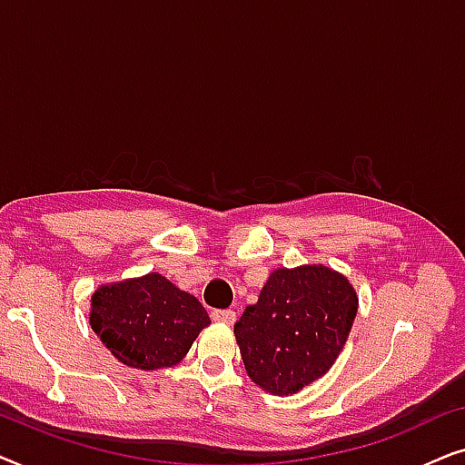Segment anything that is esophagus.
<instances>
[{
    "label": "esophagus",
    "instance_id": "34e87169",
    "mask_svg": "<svg viewBox=\"0 0 465 465\" xmlns=\"http://www.w3.org/2000/svg\"><path fill=\"white\" fill-rule=\"evenodd\" d=\"M212 320L218 323H226V326H232V323L237 322V313L231 309H215L212 311Z\"/></svg>",
    "mask_w": 465,
    "mask_h": 465
}]
</instances>
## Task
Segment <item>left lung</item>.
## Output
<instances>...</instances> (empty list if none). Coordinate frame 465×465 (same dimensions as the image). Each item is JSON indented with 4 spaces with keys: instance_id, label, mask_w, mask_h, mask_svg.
<instances>
[{
    "instance_id": "obj_1",
    "label": "left lung",
    "mask_w": 465,
    "mask_h": 465,
    "mask_svg": "<svg viewBox=\"0 0 465 465\" xmlns=\"http://www.w3.org/2000/svg\"><path fill=\"white\" fill-rule=\"evenodd\" d=\"M358 315V294L323 264L277 269L234 323L247 377L260 390L292 396L322 379L339 358Z\"/></svg>"
}]
</instances>
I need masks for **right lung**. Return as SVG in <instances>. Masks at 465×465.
<instances>
[{"mask_svg": "<svg viewBox=\"0 0 465 465\" xmlns=\"http://www.w3.org/2000/svg\"><path fill=\"white\" fill-rule=\"evenodd\" d=\"M209 323L205 307L161 272L104 283L91 296L94 334L114 358L139 371L180 364Z\"/></svg>", "mask_w": 465, "mask_h": 465, "instance_id": "1", "label": "right lung"}]
</instances>
